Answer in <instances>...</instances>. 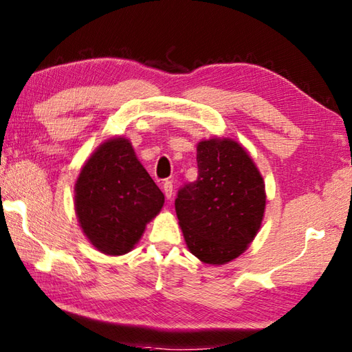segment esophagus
<instances>
[{"mask_svg": "<svg viewBox=\"0 0 352 352\" xmlns=\"http://www.w3.org/2000/svg\"><path fill=\"white\" fill-rule=\"evenodd\" d=\"M162 189H163V192H164L166 198H168V200H170V197H172V190H174V186H172V182L166 180V182L163 183Z\"/></svg>", "mask_w": 352, "mask_h": 352, "instance_id": "esophagus-1", "label": "esophagus"}]
</instances>
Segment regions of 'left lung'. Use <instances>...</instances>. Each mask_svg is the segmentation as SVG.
I'll use <instances>...</instances> for the list:
<instances>
[{"mask_svg":"<svg viewBox=\"0 0 352 352\" xmlns=\"http://www.w3.org/2000/svg\"><path fill=\"white\" fill-rule=\"evenodd\" d=\"M197 180L175 198L178 225L190 254L208 265L237 258L260 231L265 182L248 151L232 138L197 144Z\"/></svg>","mask_w":352,"mask_h":352,"instance_id":"obj_1","label":"left lung"}]
</instances>
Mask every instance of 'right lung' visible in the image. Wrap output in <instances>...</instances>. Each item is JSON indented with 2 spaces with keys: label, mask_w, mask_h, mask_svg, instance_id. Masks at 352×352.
Returning <instances> with one entry per match:
<instances>
[{
  "label": "right lung",
  "mask_w": 352,
  "mask_h": 352,
  "mask_svg": "<svg viewBox=\"0 0 352 352\" xmlns=\"http://www.w3.org/2000/svg\"><path fill=\"white\" fill-rule=\"evenodd\" d=\"M74 192L76 219L89 243L113 257L132 251L164 204L163 192L124 137H112L94 151Z\"/></svg>",
  "instance_id": "right-lung-1"
}]
</instances>
